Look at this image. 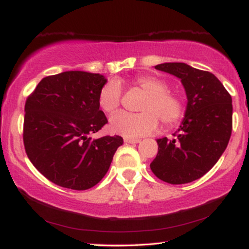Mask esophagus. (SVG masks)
<instances>
[{
    "instance_id": "obj_1",
    "label": "esophagus",
    "mask_w": 249,
    "mask_h": 249,
    "mask_svg": "<svg viewBox=\"0 0 249 249\" xmlns=\"http://www.w3.org/2000/svg\"><path fill=\"white\" fill-rule=\"evenodd\" d=\"M141 142L140 139H124V143H129V144H136Z\"/></svg>"
}]
</instances>
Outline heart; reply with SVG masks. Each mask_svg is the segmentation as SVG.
<instances>
[{"mask_svg":"<svg viewBox=\"0 0 249 249\" xmlns=\"http://www.w3.org/2000/svg\"><path fill=\"white\" fill-rule=\"evenodd\" d=\"M136 87L145 92L140 105L141 113L121 112L109 121V130L124 137H139L157 130L159 120L164 125L176 124L183 113L179 94L168 90L167 83L155 75H141L134 79ZM122 89L115 79H110L100 89L98 104L106 114L112 115L121 104Z\"/></svg>","mask_w":249,"mask_h":249,"instance_id":"b5f03b06","label":"heart"}]
</instances>
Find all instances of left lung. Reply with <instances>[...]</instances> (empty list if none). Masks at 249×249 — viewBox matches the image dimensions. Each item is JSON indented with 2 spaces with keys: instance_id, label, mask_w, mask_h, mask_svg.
Instances as JSON below:
<instances>
[{
  "instance_id": "left-lung-1",
  "label": "left lung",
  "mask_w": 249,
  "mask_h": 249,
  "mask_svg": "<svg viewBox=\"0 0 249 249\" xmlns=\"http://www.w3.org/2000/svg\"><path fill=\"white\" fill-rule=\"evenodd\" d=\"M176 76L187 96L185 118L176 139H158V153L150 164L156 177L172 183H188L213 167L232 133V98L213 73L181 62L155 67Z\"/></svg>"
}]
</instances>
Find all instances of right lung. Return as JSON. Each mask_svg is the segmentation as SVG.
<instances>
[{
    "mask_svg": "<svg viewBox=\"0 0 249 249\" xmlns=\"http://www.w3.org/2000/svg\"><path fill=\"white\" fill-rule=\"evenodd\" d=\"M106 82L100 73L64 71L42 78L26 99V155L55 185L75 190L96 186L124 144L121 136L91 137L107 124L98 104Z\"/></svg>",
    "mask_w": 249,
    "mask_h": 249,
    "instance_id": "obj_1",
    "label": "right lung"
}]
</instances>
